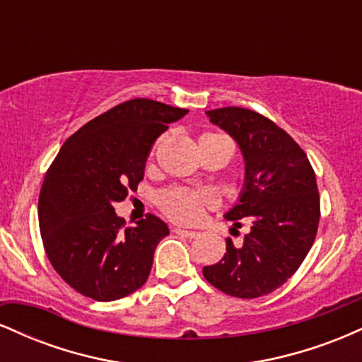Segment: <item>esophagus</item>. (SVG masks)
Segmentation results:
<instances>
[{"label": "esophagus", "mask_w": 362, "mask_h": 362, "mask_svg": "<svg viewBox=\"0 0 362 362\" xmlns=\"http://www.w3.org/2000/svg\"><path fill=\"white\" fill-rule=\"evenodd\" d=\"M175 231L177 235H180V236H185V238H195V236H199V233L197 231H192V230H184V228H175Z\"/></svg>", "instance_id": "34e87169"}]
</instances>
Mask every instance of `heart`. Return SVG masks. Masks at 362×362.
I'll return each instance as SVG.
<instances>
[{"label": "heart", "mask_w": 362, "mask_h": 362, "mask_svg": "<svg viewBox=\"0 0 362 362\" xmlns=\"http://www.w3.org/2000/svg\"><path fill=\"white\" fill-rule=\"evenodd\" d=\"M213 136V134H207ZM163 213L177 223H195L206 206L214 204V197L207 192H194L185 189H172L158 197Z\"/></svg>", "instance_id": "b5f03b06"}]
</instances>
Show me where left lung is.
<instances>
[{"mask_svg": "<svg viewBox=\"0 0 362 362\" xmlns=\"http://www.w3.org/2000/svg\"><path fill=\"white\" fill-rule=\"evenodd\" d=\"M209 122L238 144L243 187L228 221H250L243 245L226 240L218 264L202 269L206 281L243 300L265 296L298 271L315 242L320 221L317 178L308 156L272 120L242 107L206 110Z\"/></svg>", "mask_w": 362, "mask_h": 362, "instance_id": "1", "label": "left lung"}]
</instances>
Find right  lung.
I'll use <instances>...</instances> for the list:
<instances>
[{
	"label": "right lung",
	"instance_id": "right-lung-1",
	"mask_svg": "<svg viewBox=\"0 0 362 362\" xmlns=\"http://www.w3.org/2000/svg\"><path fill=\"white\" fill-rule=\"evenodd\" d=\"M189 110L134 98L98 115L57 153L39 197V224L56 272L97 301H115L148 281L170 231L149 214L122 230L114 204L138 189L155 141Z\"/></svg>",
	"mask_w": 362,
	"mask_h": 362
}]
</instances>
